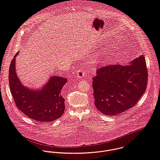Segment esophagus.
<instances>
[{"label": "esophagus", "mask_w": 160, "mask_h": 160, "mask_svg": "<svg viewBox=\"0 0 160 160\" xmlns=\"http://www.w3.org/2000/svg\"><path fill=\"white\" fill-rule=\"evenodd\" d=\"M76 75H77V77H78V79H82L86 75L85 70L82 68L81 67L79 68V69L77 71Z\"/></svg>", "instance_id": "34e87169"}]
</instances>
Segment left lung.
Here are the masks:
<instances>
[{
	"label": "left lung",
	"mask_w": 160,
	"mask_h": 160,
	"mask_svg": "<svg viewBox=\"0 0 160 160\" xmlns=\"http://www.w3.org/2000/svg\"><path fill=\"white\" fill-rule=\"evenodd\" d=\"M94 104L101 113L118 115L134 106L145 92L148 73L144 55L130 64L103 66L92 78Z\"/></svg>",
	"instance_id": "8db88e82"
}]
</instances>
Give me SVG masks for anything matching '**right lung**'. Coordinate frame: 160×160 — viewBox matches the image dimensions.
<instances>
[{"mask_svg": "<svg viewBox=\"0 0 160 160\" xmlns=\"http://www.w3.org/2000/svg\"><path fill=\"white\" fill-rule=\"evenodd\" d=\"M17 53L9 68V86L15 104L29 118L37 121L50 122L61 117L64 112V99L61 92L67 79L51 76L42 88L30 89L19 79L15 67Z\"/></svg>", "mask_w": 160, "mask_h": 160, "instance_id": "1", "label": "right lung"}]
</instances>
